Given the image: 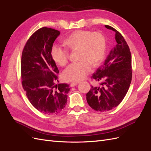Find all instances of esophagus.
Returning <instances> with one entry per match:
<instances>
[{"mask_svg": "<svg viewBox=\"0 0 151 151\" xmlns=\"http://www.w3.org/2000/svg\"><path fill=\"white\" fill-rule=\"evenodd\" d=\"M79 84L78 82H76V81H73L71 83V86H75L76 85H78Z\"/></svg>", "mask_w": 151, "mask_h": 151, "instance_id": "34e87169", "label": "esophagus"}]
</instances>
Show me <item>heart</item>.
I'll use <instances>...</instances> for the list:
<instances>
[{
	"instance_id": "obj_1",
	"label": "heart",
	"mask_w": 151,
	"mask_h": 151,
	"mask_svg": "<svg viewBox=\"0 0 151 151\" xmlns=\"http://www.w3.org/2000/svg\"><path fill=\"white\" fill-rule=\"evenodd\" d=\"M67 48L56 45L51 48L50 55L54 61L63 67L67 64L68 50L77 52L79 61L70 65L63 71V78L67 81H78L83 79L91 67H97L101 63L106 52V42L104 36L99 31L79 30L73 32L63 42Z\"/></svg>"
}]
</instances>
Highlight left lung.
<instances>
[{
    "mask_svg": "<svg viewBox=\"0 0 151 151\" xmlns=\"http://www.w3.org/2000/svg\"><path fill=\"white\" fill-rule=\"evenodd\" d=\"M105 27L115 32L116 45L110 51L104 65L93 73L91 79L101 82L91 86L86 93L88 104L97 111H107L116 107L127 92L132 79L131 54L122 35L115 28Z\"/></svg>",
    "mask_w": 151,
    "mask_h": 151,
    "instance_id": "1",
    "label": "left lung"
}]
</instances>
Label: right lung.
Instances as JSON below:
<instances>
[{"mask_svg":"<svg viewBox=\"0 0 151 151\" xmlns=\"http://www.w3.org/2000/svg\"><path fill=\"white\" fill-rule=\"evenodd\" d=\"M60 32L42 27L28 39L21 59L22 85L34 107L46 115H58L65 108L70 91L67 83L56 84L59 70L50 55Z\"/></svg>","mask_w":151,"mask_h":151,"instance_id":"right-lung-1","label":"right lung"}]
</instances>
